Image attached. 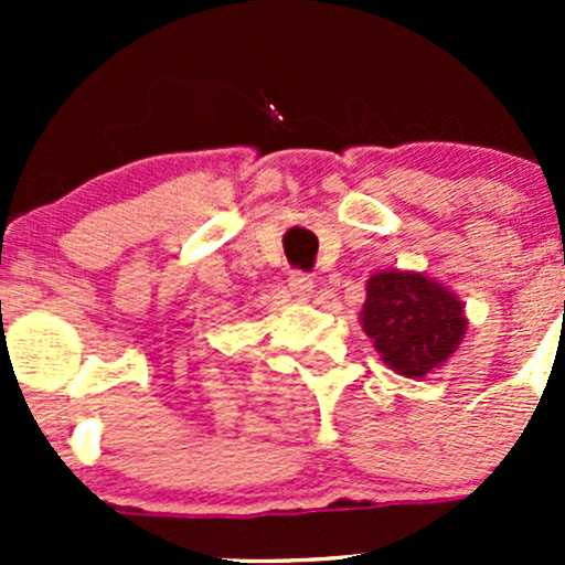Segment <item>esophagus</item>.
I'll use <instances>...</instances> for the list:
<instances>
[{
	"instance_id": "esophagus-1",
	"label": "esophagus",
	"mask_w": 565,
	"mask_h": 565,
	"mask_svg": "<svg viewBox=\"0 0 565 565\" xmlns=\"http://www.w3.org/2000/svg\"><path fill=\"white\" fill-rule=\"evenodd\" d=\"M289 289H292V295H298L300 300H309L311 295H315V278H311L309 273L292 270L289 273Z\"/></svg>"
}]
</instances>
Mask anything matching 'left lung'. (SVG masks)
I'll return each instance as SVG.
<instances>
[{"instance_id": "8db88e82", "label": "left lung", "mask_w": 565, "mask_h": 565, "mask_svg": "<svg viewBox=\"0 0 565 565\" xmlns=\"http://www.w3.org/2000/svg\"><path fill=\"white\" fill-rule=\"evenodd\" d=\"M361 324L385 366L426 377L457 352L467 319L457 295L424 273L380 270L366 284Z\"/></svg>"}]
</instances>
